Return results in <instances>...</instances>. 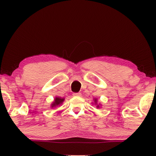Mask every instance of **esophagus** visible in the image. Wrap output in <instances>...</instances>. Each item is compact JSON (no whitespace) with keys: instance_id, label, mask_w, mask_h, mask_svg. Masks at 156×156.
I'll return each mask as SVG.
<instances>
[{"instance_id":"esophagus-1","label":"esophagus","mask_w":156,"mask_h":156,"mask_svg":"<svg viewBox=\"0 0 156 156\" xmlns=\"http://www.w3.org/2000/svg\"><path fill=\"white\" fill-rule=\"evenodd\" d=\"M73 95L74 96V97H80L81 94L80 93H74Z\"/></svg>"}]
</instances>
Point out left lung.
<instances>
[{"mask_svg": "<svg viewBox=\"0 0 156 156\" xmlns=\"http://www.w3.org/2000/svg\"><path fill=\"white\" fill-rule=\"evenodd\" d=\"M97 99H94V103H95V104H97ZM97 108H99V105H97Z\"/></svg>", "mask_w": 156, "mask_h": 156, "instance_id": "obj_1", "label": "left lung"}]
</instances>
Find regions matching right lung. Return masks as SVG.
Instances as JSON below:
<instances>
[{"label": "right lung", "instance_id": "add662e5", "mask_svg": "<svg viewBox=\"0 0 156 156\" xmlns=\"http://www.w3.org/2000/svg\"><path fill=\"white\" fill-rule=\"evenodd\" d=\"M65 99L64 98H61V97H55V101L52 102V104H51V107H55L57 106H59L60 104H62V102L64 101Z\"/></svg>", "mask_w": 156, "mask_h": 156}]
</instances>
